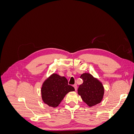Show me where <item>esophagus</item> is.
I'll return each instance as SVG.
<instances>
[{"instance_id": "34e87169", "label": "esophagus", "mask_w": 134, "mask_h": 134, "mask_svg": "<svg viewBox=\"0 0 134 134\" xmlns=\"http://www.w3.org/2000/svg\"><path fill=\"white\" fill-rule=\"evenodd\" d=\"M73 87H74V89H75V90L76 91V90H77V86H76V84L73 85Z\"/></svg>"}]
</instances>
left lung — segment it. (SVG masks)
I'll list each match as a JSON object with an SVG mask.
<instances>
[{"instance_id": "left-lung-1", "label": "left lung", "mask_w": 134, "mask_h": 134, "mask_svg": "<svg viewBox=\"0 0 134 134\" xmlns=\"http://www.w3.org/2000/svg\"><path fill=\"white\" fill-rule=\"evenodd\" d=\"M80 78L83 79V83L79 86L78 93L84 102L90 107L100 103L104 94L102 84L89 73L82 74Z\"/></svg>"}]
</instances>
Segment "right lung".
Masks as SVG:
<instances>
[{"mask_svg":"<svg viewBox=\"0 0 134 134\" xmlns=\"http://www.w3.org/2000/svg\"><path fill=\"white\" fill-rule=\"evenodd\" d=\"M74 91V88L68 84L65 77L53 74L43 83L42 98L48 106L56 107L68 93Z\"/></svg>","mask_w":134,"mask_h":134,"instance_id":"right-lung-1","label":"right lung"}]
</instances>
